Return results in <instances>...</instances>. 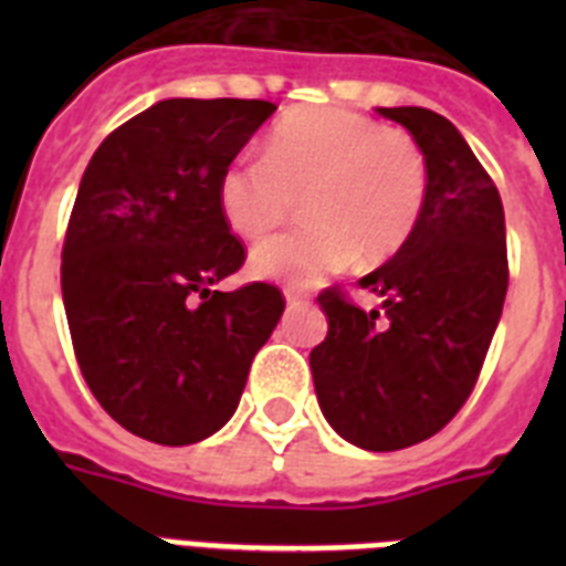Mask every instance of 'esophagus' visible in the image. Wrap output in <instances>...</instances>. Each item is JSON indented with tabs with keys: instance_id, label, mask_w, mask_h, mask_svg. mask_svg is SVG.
I'll use <instances>...</instances> for the list:
<instances>
[{
	"instance_id": "obj_1",
	"label": "esophagus",
	"mask_w": 566,
	"mask_h": 566,
	"mask_svg": "<svg viewBox=\"0 0 566 566\" xmlns=\"http://www.w3.org/2000/svg\"><path fill=\"white\" fill-rule=\"evenodd\" d=\"M284 300H287V305H302V302H308V293L287 284V287H284Z\"/></svg>"
}]
</instances>
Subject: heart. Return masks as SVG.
I'll list each match as a JSON object with an SVG mask.
<instances>
[{
    "label": "heart",
    "instance_id": "b5f03b06",
    "mask_svg": "<svg viewBox=\"0 0 566 566\" xmlns=\"http://www.w3.org/2000/svg\"><path fill=\"white\" fill-rule=\"evenodd\" d=\"M220 211L234 234L264 240L302 211L308 226L255 249L258 275L314 284L361 258L381 264L411 240L426 211L420 144L358 111L302 108L266 135L258 161L220 176Z\"/></svg>",
    "mask_w": 566,
    "mask_h": 566
}]
</instances>
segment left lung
Segmentation results:
<instances>
[{"instance_id":"8db88e82","label":"left lung","mask_w":566,"mask_h":566,"mask_svg":"<svg viewBox=\"0 0 566 566\" xmlns=\"http://www.w3.org/2000/svg\"><path fill=\"white\" fill-rule=\"evenodd\" d=\"M378 114L426 153V211L411 240L358 282L385 314L340 287L319 293L328 335L311 349V373L340 438L396 452L438 434L473 394L505 305L509 249L500 190L461 132L429 108Z\"/></svg>"}]
</instances>
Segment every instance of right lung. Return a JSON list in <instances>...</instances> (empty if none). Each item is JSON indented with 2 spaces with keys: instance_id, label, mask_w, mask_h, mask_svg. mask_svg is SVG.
Segmentation results:
<instances>
[{
  "instance_id": "add662e5",
  "label": "right lung",
  "mask_w": 566,
  "mask_h": 566,
  "mask_svg": "<svg viewBox=\"0 0 566 566\" xmlns=\"http://www.w3.org/2000/svg\"><path fill=\"white\" fill-rule=\"evenodd\" d=\"M275 111L164 99L114 128L82 176L61 249L75 361L132 434L188 447L222 429L284 311L275 284L211 291L247 261L220 176Z\"/></svg>"
}]
</instances>
